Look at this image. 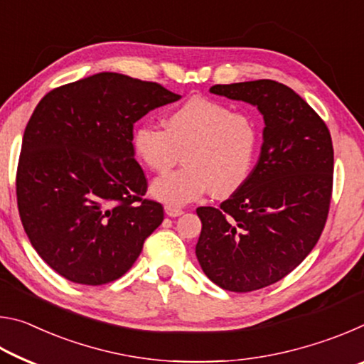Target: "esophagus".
<instances>
[{
  "instance_id": "esophagus-1",
  "label": "esophagus",
  "mask_w": 364,
  "mask_h": 364,
  "mask_svg": "<svg viewBox=\"0 0 364 364\" xmlns=\"http://www.w3.org/2000/svg\"><path fill=\"white\" fill-rule=\"evenodd\" d=\"M165 213H167L168 217L175 218V217H180V215L183 213V210H181V208H178V207H170V205H167V207H165Z\"/></svg>"
}]
</instances>
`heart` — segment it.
Masks as SVG:
<instances>
[{
    "instance_id": "1",
    "label": "heart",
    "mask_w": 364,
    "mask_h": 364,
    "mask_svg": "<svg viewBox=\"0 0 364 364\" xmlns=\"http://www.w3.org/2000/svg\"><path fill=\"white\" fill-rule=\"evenodd\" d=\"M257 146L254 115L202 96L171 109L165 128L143 123L133 132L134 152L157 173L176 165L183 152L186 167L151 184V194L170 207L188 204L208 189L215 196L236 191L247 180Z\"/></svg>"
}]
</instances>
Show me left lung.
Listing matches in <instances>:
<instances>
[{"label": "left lung", "mask_w": 364, "mask_h": 364, "mask_svg": "<svg viewBox=\"0 0 364 364\" xmlns=\"http://www.w3.org/2000/svg\"><path fill=\"white\" fill-rule=\"evenodd\" d=\"M210 93L257 106L263 144L252 173L218 208L199 207L196 255L225 291L274 284L305 260L328 220L334 149L315 110L274 80L215 85Z\"/></svg>", "instance_id": "left-lung-1"}]
</instances>
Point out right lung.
<instances>
[{
    "mask_svg": "<svg viewBox=\"0 0 364 364\" xmlns=\"http://www.w3.org/2000/svg\"><path fill=\"white\" fill-rule=\"evenodd\" d=\"M180 97L159 83L101 72L54 88L35 107L17 165V207L33 249L65 279H119L164 221L162 204L143 197L133 125Z\"/></svg>",
    "mask_w": 364,
    "mask_h": 364,
    "instance_id": "right-lung-1",
    "label": "right lung"
}]
</instances>
